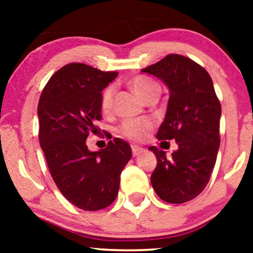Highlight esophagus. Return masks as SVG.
Here are the masks:
<instances>
[{
	"instance_id": "34e87169",
	"label": "esophagus",
	"mask_w": 253,
	"mask_h": 253,
	"mask_svg": "<svg viewBox=\"0 0 253 253\" xmlns=\"http://www.w3.org/2000/svg\"><path fill=\"white\" fill-rule=\"evenodd\" d=\"M143 152V149H141V147H139V146H136V145H133L132 146V153H133V156H138L139 153H141Z\"/></svg>"
}]
</instances>
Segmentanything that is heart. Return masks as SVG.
I'll list each match as a JSON object with an SVG mask.
<instances>
[{
    "instance_id": "heart-1",
    "label": "heart",
    "mask_w": 253,
    "mask_h": 253,
    "mask_svg": "<svg viewBox=\"0 0 253 253\" xmlns=\"http://www.w3.org/2000/svg\"><path fill=\"white\" fill-rule=\"evenodd\" d=\"M130 86L138 97L143 101L153 96V95L161 94V86L159 84L151 80L149 77L138 76L130 81ZM113 96H114V88L112 85L103 90L101 96V109L104 113H108L113 106ZM153 127V123L149 119H129L121 124L120 133L128 139L139 140L146 136L149 130Z\"/></svg>"
}]
</instances>
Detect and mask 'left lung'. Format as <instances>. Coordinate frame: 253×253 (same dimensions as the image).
<instances>
[{
  "label": "left lung",
  "instance_id": "8db88e82",
  "mask_svg": "<svg viewBox=\"0 0 253 253\" xmlns=\"http://www.w3.org/2000/svg\"><path fill=\"white\" fill-rule=\"evenodd\" d=\"M141 71L169 88L167 114L156 136L178 145L169 158L156 146L149 149L157 157L152 187L165 202L190 201L210 182L220 146L221 106L213 81L201 65L181 54H169Z\"/></svg>",
  "mask_w": 253,
  "mask_h": 253
}]
</instances>
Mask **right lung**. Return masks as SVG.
I'll return each mask as SVG.
<instances>
[{
	"instance_id": "obj_1",
	"label": "right lung",
	"mask_w": 253,
	"mask_h": 253,
	"mask_svg": "<svg viewBox=\"0 0 253 253\" xmlns=\"http://www.w3.org/2000/svg\"><path fill=\"white\" fill-rule=\"evenodd\" d=\"M118 75L68 64L50 78L38 104L40 146L52 178L65 199L83 211H100L114 202L120 175L132 157L123 139L114 138L95 152L85 144L102 118V90Z\"/></svg>"
}]
</instances>
